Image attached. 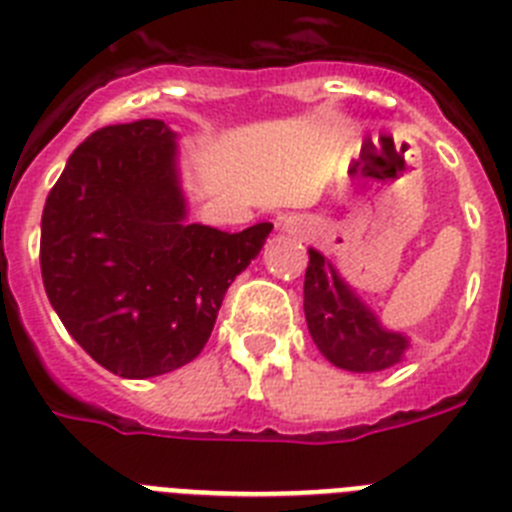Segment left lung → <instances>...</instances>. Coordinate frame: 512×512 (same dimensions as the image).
Returning <instances> with one entry per match:
<instances>
[{"mask_svg":"<svg viewBox=\"0 0 512 512\" xmlns=\"http://www.w3.org/2000/svg\"><path fill=\"white\" fill-rule=\"evenodd\" d=\"M304 315L309 336L322 356L351 372L393 367L409 346L401 333L380 328L377 317L351 294L349 286L315 249H309L304 273Z\"/></svg>","mask_w":512,"mask_h":512,"instance_id":"1","label":"left lung"}]
</instances>
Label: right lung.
I'll return each mask as SVG.
<instances>
[{"label": "right lung", "instance_id": "add662e5", "mask_svg": "<svg viewBox=\"0 0 512 512\" xmlns=\"http://www.w3.org/2000/svg\"><path fill=\"white\" fill-rule=\"evenodd\" d=\"M174 132L109 124L75 148L41 218V276L59 320L119 377L163 375L208 343L223 294L273 223H184Z\"/></svg>", "mask_w": 512, "mask_h": 512}]
</instances>
